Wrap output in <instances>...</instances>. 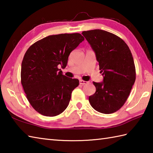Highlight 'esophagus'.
Segmentation results:
<instances>
[{
    "instance_id": "1",
    "label": "esophagus",
    "mask_w": 153,
    "mask_h": 153,
    "mask_svg": "<svg viewBox=\"0 0 153 153\" xmlns=\"http://www.w3.org/2000/svg\"><path fill=\"white\" fill-rule=\"evenodd\" d=\"M88 83V82H85V81H83V80H79V84L80 85H85L86 83Z\"/></svg>"
}]
</instances>
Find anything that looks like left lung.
Wrapping results in <instances>:
<instances>
[{
  "mask_svg": "<svg viewBox=\"0 0 153 153\" xmlns=\"http://www.w3.org/2000/svg\"><path fill=\"white\" fill-rule=\"evenodd\" d=\"M82 34L94 51L103 77L102 82H93L96 91L89 97V103L101 113L116 112L127 101L135 82L132 53L127 44L112 33L96 29Z\"/></svg>",
  "mask_w": 153,
  "mask_h": 153,
  "instance_id": "1",
  "label": "left lung"
}]
</instances>
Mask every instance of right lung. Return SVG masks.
Here are the masks:
<instances>
[{"label":"right lung","mask_w":153,"mask_h":153,"mask_svg":"<svg viewBox=\"0 0 153 153\" xmlns=\"http://www.w3.org/2000/svg\"><path fill=\"white\" fill-rule=\"evenodd\" d=\"M84 40L79 33L48 36L27 50L21 65V83L29 103L47 117L62 113L79 80L62 74L71 51Z\"/></svg>","instance_id":"add662e5"}]
</instances>
